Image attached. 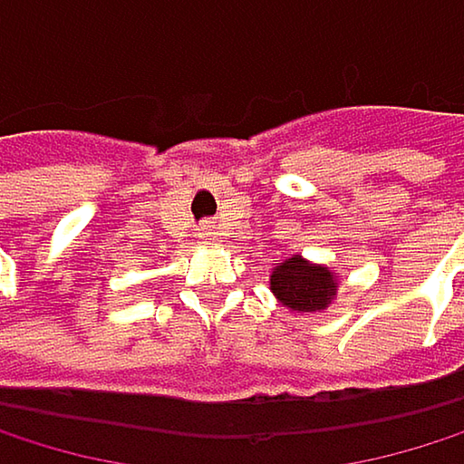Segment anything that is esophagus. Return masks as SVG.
I'll list each match as a JSON object with an SVG mask.
<instances>
[{"label": "esophagus", "instance_id": "obj_1", "mask_svg": "<svg viewBox=\"0 0 464 464\" xmlns=\"http://www.w3.org/2000/svg\"><path fill=\"white\" fill-rule=\"evenodd\" d=\"M198 237H200V239H211V237H214V234H211V225H203V227L198 230Z\"/></svg>", "mask_w": 464, "mask_h": 464}]
</instances>
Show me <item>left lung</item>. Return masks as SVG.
Wrapping results in <instances>:
<instances>
[{
	"mask_svg": "<svg viewBox=\"0 0 464 464\" xmlns=\"http://www.w3.org/2000/svg\"><path fill=\"white\" fill-rule=\"evenodd\" d=\"M272 291L277 294V300L291 308V311H324L330 305V300L335 296V275L327 266H314L308 261H303L300 256H294L288 261H283L272 277Z\"/></svg>",
	"mask_w": 464,
	"mask_h": 464,
	"instance_id": "8db88e82",
	"label": "left lung"
}]
</instances>
